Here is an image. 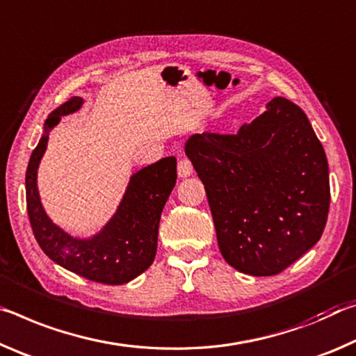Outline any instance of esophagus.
Returning a JSON list of instances; mask_svg holds the SVG:
<instances>
[{"label": "esophagus", "mask_w": 356, "mask_h": 356, "mask_svg": "<svg viewBox=\"0 0 356 356\" xmlns=\"http://www.w3.org/2000/svg\"><path fill=\"white\" fill-rule=\"evenodd\" d=\"M192 172H194V167H192V162L189 159H179L178 161V175L181 178H186V177H191Z\"/></svg>", "instance_id": "1"}]
</instances>
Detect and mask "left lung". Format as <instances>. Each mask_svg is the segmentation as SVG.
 I'll return each instance as SVG.
<instances>
[{
	"label": "left lung",
	"mask_w": 356,
	"mask_h": 356,
	"mask_svg": "<svg viewBox=\"0 0 356 356\" xmlns=\"http://www.w3.org/2000/svg\"><path fill=\"white\" fill-rule=\"evenodd\" d=\"M186 154L205 184L220 254L235 270L279 275L320 240L328 161L296 104L275 97L236 134H195Z\"/></svg>",
	"instance_id": "left-lung-1"
}]
</instances>
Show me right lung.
Returning <instances> with one entry per match:
<instances>
[{
    "mask_svg": "<svg viewBox=\"0 0 356 356\" xmlns=\"http://www.w3.org/2000/svg\"><path fill=\"white\" fill-rule=\"evenodd\" d=\"M81 104V97H71L45 121V134L26 168L28 218L40 249L58 265L95 282L126 284L153 264L162 209L177 184V159L164 157L132 175L118 211L97 235L88 240L67 235L51 222L40 205L36 175L47 148V134L63 115L75 112Z\"/></svg>",
    "mask_w": 356,
    "mask_h": 356,
    "instance_id": "obj_1",
    "label": "right lung"
}]
</instances>
